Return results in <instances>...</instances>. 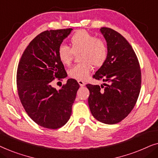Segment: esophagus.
<instances>
[{
  "label": "esophagus",
  "instance_id": "34e87169",
  "mask_svg": "<svg viewBox=\"0 0 158 158\" xmlns=\"http://www.w3.org/2000/svg\"><path fill=\"white\" fill-rule=\"evenodd\" d=\"M77 82H78L80 86H81V87H83V86L85 85V83L83 81H77Z\"/></svg>",
  "mask_w": 158,
  "mask_h": 158
}]
</instances>
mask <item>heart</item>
<instances>
[{
	"mask_svg": "<svg viewBox=\"0 0 158 158\" xmlns=\"http://www.w3.org/2000/svg\"><path fill=\"white\" fill-rule=\"evenodd\" d=\"M70 48L62 44L58 47L57 56L64 65H70L73 60V53L80 52L78 58L81 62L75 64L68 70L71 78L84 81L89 76L94 66L101 68L106 62L108 47L104 41L98 39L94 34L85 30H78L69 40Z\"/></svg>",
	"mask_w": 158,
	"mask_h": 158,
	"instance_id": "obj_1",
	"label": "heart"
}]
</instances>
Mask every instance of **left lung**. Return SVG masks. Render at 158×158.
Returning <instances> with one entry per match:
<instances>
[{
  "label": "left lung",
  "instance_id": "1",
  "mask_svg": "<svg viewBox=\"0 0 158 158\" xmlns=\"http://www.w3.org/2000/svg\"><path fill=\"white\" fill-rule=\"evenodd\" d=\"M100 31L107 42L106 62L94 78L105 83L87 84L88 105L94 117L106 124L122 122L137 102L141 88V70L130 44L118 32L107 27Z\"/></svg>",
  "mask_w": 158,
  "mask_h": 158
}]
</instances>
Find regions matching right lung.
I'll list each match as a JSON object with an SVG mask.
<instances>
[{
    "instance_id": "1",
    "label": "right lung",
    "mask_w": 158,
    "mask_h": 158,
    "mask_svg": "<svg viewBox=\"0 0 158 158\" xmlns=\"http://www.w3.org/2000/svg\"><path fill=\"white\" fill-rule=\"evenodd\" d=\"M72 30L40 33L26 48L17 69V90L21 104L34 122L47 129H57L68 122L80 87L72 78L58 90L52 86L55 78L62 80L68 75L58 58L57 49Z\"/></svg>"
}]
</instances>
